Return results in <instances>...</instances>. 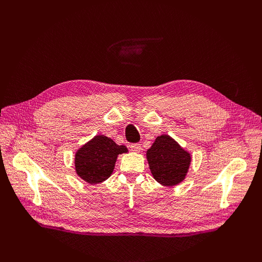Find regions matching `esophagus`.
Segmentation results:
<instances>
[{
	"mask_svg": "<svg viewBox=\"0 0 262 262\" xmlns=\"http://www.w3.org/2000/svg\"><path fill=\"white\" fill-rule=\"evenodd\" d=\"M130 147H131V149L133 150L134 153H139L140 150H141V144H138V143L137 144H132Z\"/></svg>",
	"mask_w": 262,
	"mask_h": 262,
	"instance_id": "esophagus-1",
	"label": "esophagus"
}]
</instances>
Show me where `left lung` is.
<instances>
[{
	"mask_svg": "<svg viewBox=\"0 0 262 262\" xmlns=\"http://www.w3.org/2000/svg\"><path fill=\"white\" fill-rule=\"evenodd\" d=\"M191 154L168 134L158 136L146 150V160L153 178L163 186L173 187L185 180Z\"/></svg>",
	"mask_w": 262,
	"mask_h": 262,
	"instance_id": "obj_1",
	"label": "left lung"
}]
</instances>
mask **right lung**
Wrapping results in <instances>:
<instances>
[{
	"label": "right lung",
	"mask_w": 262,
	"mask_h": 262,
	"mask_svg": "<svg viewBox=\"0 0 262 262\" xmlns=\"http://www.w3.org/2000/svg\"><path fill=\"white\" fill-rule=\"evenodd\" d=\"M123 153H128L126 146L118 145L113 139L98 134L76 150L75 172L90 185L100 184L112 176L118 155Z\"/></svg>",
	"instance_id": "right-lung-1"
}]
</instances>
